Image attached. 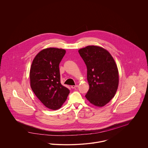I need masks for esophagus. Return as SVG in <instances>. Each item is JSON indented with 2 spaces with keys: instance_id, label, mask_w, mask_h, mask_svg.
Masks as SVG:
<instances>
[{
  "instance_id": "esophagus-1",
  "label": "esophagus",
  "mask_w": 148,
  "mask_h": 148,
  "mask_svg": "<svg viewBox=\"0 0 148 148\" xmlns=\"http://www.w3.org/2000/svg\"><path fill=\"white\" fill-rule=\"evenodd\" d=\"M77 86V85H72L71 87L72 89H74V88H76Z\"/></svg>"
}]
</instances>
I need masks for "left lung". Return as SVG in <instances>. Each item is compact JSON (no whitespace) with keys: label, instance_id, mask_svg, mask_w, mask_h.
I'll return each instance as SVG.
<instances>
[{"label":"left lung","instance_id":"8db88e82","mask_svg":"<svg viewBox=\"0 0 148 148\" xmlns=\"http://www.w3.org/2000/svg\"><path fill=\"white\" fill-rule=\"evenodd\" d=\"M87 68L89 89L85 95L93 105L103 106L114 96L119 77L117 65L105 49L89 45L79 50Z\"/></svg>","mask_w":148,"mask_h":148}]
</instances>
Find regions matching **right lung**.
I'll return each instance as SVG.
<instances>
[{
    "label": "right lung",
    "mask_w": 148,
    "mask_h": 148,
    "mask_svg": "<svg viewBox=\"0 0 148 148\" xmlns=\"http://www.w3.org/2000/svg\"><path fill=\"white\" fill-rule=\"evenodd\" d=\"M65 52L56 48L42 49L34 58L30 69L32 90L44 106L52 110L61 108L69 93L60 83L59 64Z\"/></svg>",
    "instance_id": "right-lung-1"
}]
</instances>
